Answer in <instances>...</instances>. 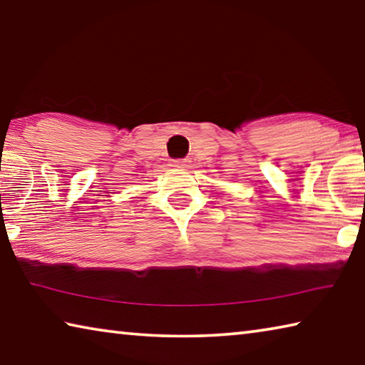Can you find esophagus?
<instances>
[{"mask_svg": "<svg viewBox=\"0 0 365 365\" xmlns=\"http://www.w3.org/2000/svg\"><path fill=\"white\" fill-rule=\"evenodd\" d=\"M188 163L190 161H187V160H175V161H172V168L185 169V168H188Z\"/></svg>", "mask_w": 365, "mask_h": 365, "instance_id": "1", "label": "esophagus"}]
</instances>
